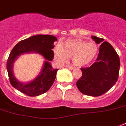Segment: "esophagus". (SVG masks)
I'll return each instance as SVG.
<instances>
[{
  "mask_svg": "<svg viewBox=\"0 0 126 126\" xmlns=\"http://www.w3.org/2000/svg\"><path fill=\"white\" fill-rule=\"evenodd\" d=\"M68 69H70V70H74V69H75V67H73V66H69V65H68Z\"/></svg>",
  "mask_w": 126,
  "mask_h": 126,
  "instance_id": "esophagus-1",
  "label": "esophagus"
}]
</instances>
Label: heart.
<instances>
[{
	"mask_svg": "<svg viewBox=\"0 0 126 126\" xmlns=\"http://www.w3.org/2000/svg\"><path fill=\"white\" fill-rule=\"evenodd\" d=\"M97 45L94 42H87L82 39H68L64 43V47L57 45L53 53L58 63H64L69 57L72 58L77 67H84L89 65L97 55Z\"/></svg>",
	"mask_w": 126,
	"mask_h": 126,
	"instance_id": "heart-1",
	"label": "heart"
}]
</instances>
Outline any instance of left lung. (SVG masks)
Returning <instances> with one entry per match:
<instances>
[{
  "instance_id": "1",
  "label": "left lung",
  "mask_w": 126,
  "mask_h": 126,
  "mask_svg": "<svg viewBox=\"0 0 126 126\" xmlns=\"http://www.w3.org/2000/svg\"><path fill=\"white\" fill-rule=\"evenodd\" d=\"M101 44L96 62L88 68H81L82 75L77 82V88L83 94L97 97L109 90L116 84L119 75L120 62L111 44L103 38L91 36Z\"/></svg>"
}]
</instances>
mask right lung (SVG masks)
Instances as JSON below:
<instances>
[{
	"instance_id": "add662e5",
	"label": "right lung",
	"mask_w": 126,
	"mask_h": 126,
	"mask_svg": "<svg viewBox=\"0 0 126 126\" xmlns=\"http://www.w3.org/2000/svg\"><path fill=\"white\" fill-rule=\"evenodd\" d=\"M57 38L49 34H37L23 40L15 46L10 53L6 68L12 86L19 92L31 97L40 95L47 92L54 82L57 69H53L50 61L53 59V42ZM36 53L45 59L43 68L38 76L33 80L23 83L17 80L13 73V65L20 55Z\"/></svg>"
}]
</instances>
